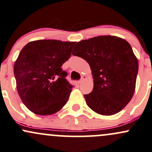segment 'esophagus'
Here are the masks:
<instances>
[{
  "mask_svg": "<svg viewBox=\"0 0 152 152\" xmlns=\"http://www.w3.org/2000/svg\"><path fill=\"white\" fill-rule=\"evenodd\" d=\"M85 77H86V76H81V79H80V80H79V84H81V83L83 82V81H84V79H85Z\"/></svg>",
  "mask_w": 152,
  "mask_h": 152,
  "instance_id": "esophagus-1",
  "label": "esophagus"
}]
</instances>
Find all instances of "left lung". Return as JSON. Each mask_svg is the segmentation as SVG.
Masks as SVG:
<instances>
[{
    "label": "left lung",
    "instance_id": "1",
    "mask_svg": "<svg viewBox=\"0 0 152 152\" xmlns=\"http://www.w3.org/2000/svg\"><path fill=\"white\" fill-rule=\"evenodd\" d=\"M73 56L89 64L94 79L91 93L84 94L87 105L98 114L118 113L131 101L138 71L131 45L115 36H99L80 41Z\"/></svg>",
    "mask_w": 152,
    "mask_h": 152
}]
</instances>
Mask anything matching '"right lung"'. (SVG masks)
I'll return each mask as SVG.
<instances>
[{"instance_id": "add662e5", "label": "right lung", "mask_w": 152, "mask_h": 152, "mask_svg": "<svg viewBox=\"0 0 152 152\" xmlns=\"http://www.w3.org/2000/svg\"><path fill=\"white\" fill-rule=\"evenodd\" d=\"M73 42L40 39L26 44L14 63L16 89L25 106L35 114L48 115L61 109L73 85L61 68L69 59Z\"/></svg>"}]
</instances>
